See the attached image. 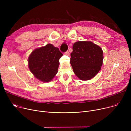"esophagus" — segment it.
I'll use <instances>...</instances> for the list:
<instances>
[{
  "instance_id": "esophagus-1",
  "label": "esophagus",
  "mask_w": 131,
  "mask_h": 131,
  "mask_svg": "<svg viewBox=\"0 0 131 131\" xmlns=\"http://www.w3.org/2000/svg\"><path fill=\"white\" fill-rule=\"evenodd\" d=\"M65 54H66V55H67V56H69V54H70V53H69V52H68V51H66L65 53Z\"/></svg>"
}]
</instances>
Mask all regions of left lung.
<instances>
[{"label":"left lung","instance_id":"8db88e82","mask_svg":"<svg viewBox=\"0 0 131 131\" xmlns=\"http://www.w3.org/2000/svg\"><path fill=\"white\" fill-rule=\"evenodd\" d=\"M70 64L81 80H90L99 72L102 65L103 51L91 41H78L73 46Z\"/></svg>","mask_w":131,"mask_h":131}]
</instances>
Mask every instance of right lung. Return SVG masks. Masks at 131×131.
<instances>
[{
    "label": "right lung",
    "mask_w": 131,
    "mask_h": 131,
    "mask_svg": "<svg viewBox=\"0 0 131 131\" xmlns=\"http://www.w3.org/2000/svg\"><path fill=\"white\" fill-rule=\"evenodd\" d=\"M63 56L58 48L49 43L34 50L28 58V65L37 79L50 81L58 72L59 59Z\"/></svg>",
    "instance_id": "add662e5"
}]
</instances>
